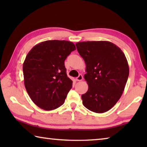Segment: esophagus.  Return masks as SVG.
<instances>
[{
    "instance_id": "obj_1",
    "label": "esophagus",
    "mask_w": 147,
    "mask_h": 147,
    "mask_svg": "<svg viewBox=\"0 0 147 147\" xmlns=\"http://www.w3.org/2000/svg\"><path fill=\"white\" fill-rule=\"evenodd\" d=\"M76 81H82L83 80V76H82V74H79V76L77 77L76 78Z\"/></svg>"
}]
</instances>
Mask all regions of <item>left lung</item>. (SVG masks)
Masks as SVG:
<instances>
[{
    "label": "left lung",
    "mask_w": 147,
    "mask_h": 147,
    "mask_svg": "<svg viewBox=\"0 0 147 147\" xmlns=\"http://www.w3.org/2000/svg\"><path fill=\"white\" fill-rule=\"evenodd\" d=\"M86 65L84 79L88 90L82 95L84 106L95 113L112 108L123 94L129 75L128 61L123 52L109 41L76 43Z\"/></svg>",
    "instance_id": "1"
}]
</instances>
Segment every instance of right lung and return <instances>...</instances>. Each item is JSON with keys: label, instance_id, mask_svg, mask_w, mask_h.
Returning a JSON list of instances; mask_svg holds the SVG:
<instances>
[{"label": "right lung", "instance_id": "right-lung-1", "mask_svg": "<svg viewBox=\"0 0 147 147\" xmlns=\"http://www.w3.org/2000/svg\"><path fill=\"white\" fill-rule=\"evenodd\" d=\"M74 50L71 41L49 40L35 45L26 55L23 66L24 86L40 108L53 110L64 103L73 85L64 61Z\"/></svg>", "mask_w": 147, "mask_h": 147}]
</instances>
